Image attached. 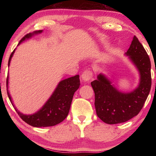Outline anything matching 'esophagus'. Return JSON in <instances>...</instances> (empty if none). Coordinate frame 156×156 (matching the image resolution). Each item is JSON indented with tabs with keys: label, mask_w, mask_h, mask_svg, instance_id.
<instances>
[{
	"label": "esophagus",
	"mask_w": 156,
	"mask_h": 156,
	"mask_svg": "<svg viewBox=\"0 0 156 156\" xmlns=\"http://www.w3.org/2000/svg\"><path fill=\"white\" fill-rule=\"evenodd\" d=\"M92 75H93V73H92L91 70L84 71L81 76L82 80L84 82H87L92 78Z\"/></svg>",
	"instance_id": "34e87169"
}]
</instances>
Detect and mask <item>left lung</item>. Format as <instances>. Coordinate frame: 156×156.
I'll list each match as a JSON object with an SVG mask.
<instances>
[{
    "instance_id": "obj_1",
    "label": "left lung",
    "mask_w": 156,
    "mask_h": 156,
    "mask_svg": "<svg viewBox=\"0 0 156 156\" xmlns=\"http://www.w3.org/2000/svg\"><path fill=\"white\" fill-rule=\"evenodd\" d=\"M125 56L139 72V84L135 89L130 92L118 90L103 73L98 75L96 80L91 83L95 94L96 114L100 120L109 125L125 122L138 115L151 89V61L136 36Z\"/></svg>"
}]
</instances>
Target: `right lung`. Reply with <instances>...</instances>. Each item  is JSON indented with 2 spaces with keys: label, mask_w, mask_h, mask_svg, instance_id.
I'll return each instance as SVG.
<instances>
[{
  "label": "right lung",
  "mask_w": 156,
  "mask_h": 156,
  "mask_svg": "<svg viewBox=\"0 0 156 156\" xmlns=\"http://www.w3.org/2000/svg\"><path fill=\"white\" fill-rule=\"evenodd\" d=\"M43 30L35 31L33 33H30L21 39L18 45L25 41V40L31 38V37L36 34H41ZM16 49L10 55L8 67H9L12 58L14 55ZM9 84V74L7 78V95L10 102L18 114L24 120L26 123L34 127H46L56 125L64 120L67 117L69 112L71 104H72L73 94L77 91L80 85L79 75H76L73 77L68 78L59 82L56 88L53 92L51 96L47 100L38 112L30 115L23 114L20 112L15 107L12 101V97L8 91Z\"/></svg>",
  "instance_id": "right-lung-1"
}]
</instances>
